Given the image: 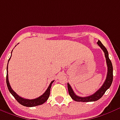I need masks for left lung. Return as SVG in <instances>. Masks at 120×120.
<instances>
[{"instance_id": "8db88e82", "label": "left lung", "mask_w": 120, "mask_h": 120, "mask_svg": "<svg viewBox=\"0 0 120 120\" xmlns=\"http://www.w3.org/2000/svg\"><path fill=\"white\" fill-rule=\"evenodd\" d=\"M97 44L101 47V48L104 52V55H105L107 66V74L106 79H105V81L104 82L102 86L95 94L90 95V96L85 97H81L76 95L75 93L74 92L71 86V85H69V83H67V87H68L69 95L71 96V97L73 99L74 101H77V102H94V101H98V99H100L103 96V95L105 94L106 90L109 88L111 85L112 84V79H113V69H112V65L111 61L110 60L109 58L108 51H107V49L105 48V47L102 44V42L100 41H98Z\"/></svg>"}]
</instances>
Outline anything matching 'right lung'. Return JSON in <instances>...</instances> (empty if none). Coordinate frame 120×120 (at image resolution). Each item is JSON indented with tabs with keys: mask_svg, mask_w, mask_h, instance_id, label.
Here are the masks:
<instances>
[{
	"mask_svg": "<svg viewBox=\"0 0 120 120\" xmlns=\"http://www.w3.org/2000/svg\"><path fill=\"white\" fill-rule=\"evenodd\" d=\"M12 53V52H11ZM11 57L9 59V61L10 60ZM8 61V62H9ZM8 67H7V72H8ZM54 82V81H52L50 83V85L48 88V89L46 90V91L44 92V94H42V95H41L40 97H38V98H34V99H26V98H22L21 97H19L15 92H14L11 87L10 84L9 82V79H8V74H7V76H6V83H7V86H8V90L10 92V93L12 94L15 99L18 102L22 104V105L24 106H26V107H34V106H37V105H41L42 104H44L46 101L48 99L49 97V94H50V89H51V85L53 84V82Z\"/></svg>",
	"mask_w": 120,
	"mask_h": 120,
	"instance_id": "right-lung-1",
	"label": "right lung"
}]
</instances>
